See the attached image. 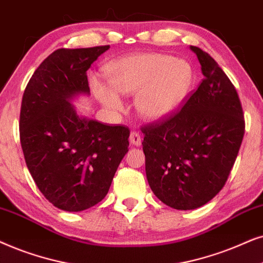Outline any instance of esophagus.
Returning <instances> with one entry per match:
<instances>
[{"label":"esophagus","mask_w":263,"mask_h":263,"mask_svg":"<svg viewBox=\"0 0 263 263\" xmlns=\"http://www.w3.org/2000/svg\"><path fill=\"white\" fill-rule=\"evenodd\" d=\"M129 142H131L132 145H141L142 143V137L141 134L138 131H132L131 135H129Z\"/></svg>","instance_id":"34e87169"}]
</instances>
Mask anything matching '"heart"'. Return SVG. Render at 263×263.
I'll list each match as a JSON object with an SVG mask.
<instances>
[{
  "mask_svg": "<svg viewBox=\"0 0 263 263\" xmlns=\"http://www.w3.org/2000/svg\"><path fill=\"white\" fill-rule=\"evenodd\" d=\"M109 82L121 93H136L137 108L152 120L166 118L176 110L187 93L192 69L187 62L166 54H138L122 58L108 68ZM96 95L107 107L120 109L119 95L99 80L92 82Z\"/></svg>",
  "mask_w": 263,
  "mask_h": 263,
  "instance_id": "heart-1",
  "label": "heart"
}]
</instances>
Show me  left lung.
I'll use <instances>...</instances> for the list:
<instances>
[{"instance_id":"1","label":"left lung","mask_w":263,"mask_h":263,"mask_svg":"<svg viewBox=\"0 0 263 263\" xmlns=\"http://www.w3.org/2000/svg\"><path fill=\"white\" fill-rule=\"evenodd\" d=\"M204 78L184 106L142 127L148 183L168 207L204 205L226 184L246 120L236 87L211 55L190 45Z\"/></svg>"}]
</instances>
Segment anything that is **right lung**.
Listing matches in <instances>:
<instances>
[{
	"mask_svg": "<svg viewBox=\"0 0 263 263\" xmlns=\"http://www.w3.org/2000/svg\"><path fill=\"white\" fill-rule=\"evenodd\" d=\"M109 45L51 52L31 77L20 109V143L37 187L56 208L82 212L108 194L129 128L79 118L69 100L89 93L86 71Z\"/></svg>",
	"mask_w": 263,
	"mask_h": 263,
	"instance_id": "obj_1",
	"label": "right lung"
}]
</instances>
